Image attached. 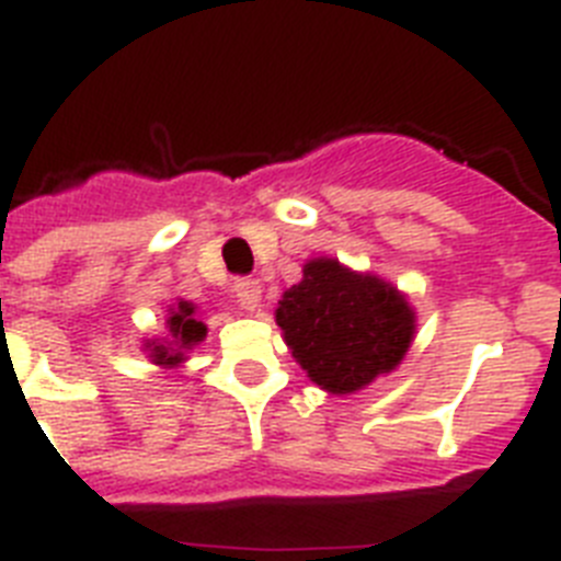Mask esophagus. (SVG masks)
<instances>
[{"label":"esophagus","instance_id":"obj_1","mask_svg":"<svg viewBox=\"0 0 561 561\" xmlns=\"http://www.w3.org/2000/svg\"><path fill=\"white\" fill-rule=\"evenodd\" d=\"M261 291H264V286L255 277H241V280H236V295L247 309L255 311L261 306Z\"/></svg>","mask_w":561,"mask_h":561}]
</instances>
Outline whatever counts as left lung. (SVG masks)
<instances>
[{"label": "left lung", "instance_id": "obj_1", "mask_svg": "<svg viewBox=\"0 0 561 561\" xmlns=\"http://www.w3.org/2000/svg\"><path fill=\"white\" fill-rule=\"evenodd\" d=\"M275 323L297 365L331 396L359 393L393 374L415 340L404 291L329 255L306 261L304 280L277 300Z\"/></svg>", "mask_w": 561, "mask_h": 561}]
</instances>
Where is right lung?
<instances>
[{"label":"right lung","instance_id":"add662e5","mask_svg":"<svg viewBox=\"0 0 561 561\" xmlns=\"http://www.w3.org/2000/svg\"><path fill=\"white\" fill-rule=\"evenodd\" d=\"M205 336L207 325L202 323L199 306L191 304V300H176V304L168 306L165 336L142 340V351L162 370H176L185 365L187 354L205 342Z\"/></svg>","mask_w":561,"mask_h":561}]
</instances>
